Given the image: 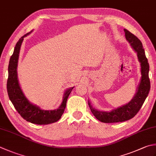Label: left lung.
I'll list each match as a JSON object with an SVG mask.
<instances>
[{"instance_id": "8db88e82", "label": "left lung", "mask_w": 156, "mask_h": 156, "mask_svg": "<svg viewBox=\"0 0 156 156\" xmlns=\"http://www.w3.org/2000/svg\"><path fill=\"white\" fill-rule=\"evenodd\" d=\"M126 39L130 42L136 53L141 66V80L138 90L134 98L128 104L114 109L110 112H100L93 108L88 101V106L95 118L102 122L114 123L129 120L135 117L147 98L150 90V80L149 78V66L145 56V50L143 48L141 41L133 34L124 29Z\"/></svg>"}]
</instances>
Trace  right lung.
<instances>
[{"label": "right lung", "mask_w": 156, "mask_h": 156, "mask_svg": "<svg viewBox=\"0 0 156 156\" xmlns=\"http://www.w3.org/2000/svg\"><path fill=\"white\" fill-rule=\"evenodd\" d=\"M31 32L32 31L27 33L18 41L15 47L13 53L10 58L8 68L7 93L9 99L13 103L14 108L24 120L36 124H48L55 122L62 117L66 107L67 99L74 87L70 88L66 91L62 105L55 110H42L38 107L30 103L26 98L18 83L17 66L20 47L23 38Z\"/></svg>", "instance_id": "obj_1"}]
</instances>
